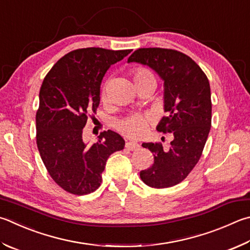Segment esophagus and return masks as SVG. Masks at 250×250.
<instances>
[{
    "label": "esophagus",
    "mask_w": 250,
    "mask_h": 250,
    "mask_svg": "<svg viewBox=\"0 0 250 250\" xmlns=\"http://www.w3.org/2000/svg\"><path fill=\"white\" fill-rule=\"evenodd\" d=\"M140 144L138 142H134V141H130V142L125 143V148L129 149V151H135V149H139Z\"/></svg>",
    "instance_id": "obj_1"
}]
</instances>
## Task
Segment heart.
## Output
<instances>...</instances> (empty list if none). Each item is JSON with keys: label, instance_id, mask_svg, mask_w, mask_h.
I'll use <instances>...</instances> for the list:
<instances>
[{"label": "heart", "instance_id": "1", "mask_svg": "<svg viewBox=\"0 0 250 250\" xmlns=\"http://www.w3.org/2000/svg\"><path fill=\"white\" fill-rule=\"evenodd\" d=\"M132 79L135 86L140 85H146L152 84L156 86V79L155 75L153 74L151 70H148L147 67H135L132 71ZM102 101H106L107 99V87H103L101 93ZM148 126V121L145 117L141 115H133L125 119L120 120L117 124V128L119 129L120 132L124 133L125 135L129 138H138L140 135H142L145 130Z\"/></svg>", "mask_w": 250, "mask_h": 250}]
</instances>
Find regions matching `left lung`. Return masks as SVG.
I'll use <instances>...</instances> for the list:
<instances>
[{
  "label": "left lung",
  "mask_w": 250,
  "mask_h": 250,
  "mask_svg": "<svg viewBox=\"0 0 250 250\" xmlns=\"http://www.w3.org/2000/svg\"><path fill=\"white\" fill-rule=\"evenodd\" d=\"M128 62L147 65L164 81V111L156 129L171 133L168 149L161 143H143L154 163L140 171L145 185L168 188L183 181L201 157L211 129L212 104L207 75L191 58L171 49L141 48Z\"/></svg>",
  "instance_id": "obj_1"
}]
</instances>
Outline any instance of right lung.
Here are the masks:
<instances>
[{
  "instance_id": "obj_1",
  "label": "right lung",
  "mask_w": 250,
  "mask_h": 250,
  "mask_svg": "<svg viewBox=\"0 0 250 250\" xmlns=\"http://www.w3.org/2000/svg\"><path fill=\"white\" fill-rule=\"evenodd\" d=\"M131 50L84 48L61 58L44 78L36 113L37 146L51 178L65 191L83 196L102 183L106 162L125 147V140L111 130L96 143L83 141V128L101 102V84L110 65Z\"/></svg>"
}]
</instances>
